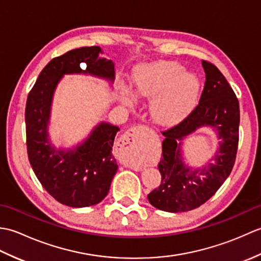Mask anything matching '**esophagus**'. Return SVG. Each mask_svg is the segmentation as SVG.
Wrapping results in <instances>:
<instances>
[{
  "label": "esophagus",
  "instance_id": "obj_1",
  "mask_svg": "<svg viewBox=\"0 0 261 261\" xmlns=\"http://www.w3.org/2000/svg\"><path fill=\"white\" fill-rule=\"evenodd\" d=\"M142 126H137V127H132V129L127 130L124 135V139H123V145L126 146V149H129L131 151V156L129 159L126 160V165H129L130 167L135 168V169H141V165L138 163L137 160V149L139 147V142H140V138H139V129Z\"/></svg>",
  "mask_w": 261,
  "mask_h": 261
}]
</instances>
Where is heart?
<instances>
[{
    "mask_svg": "<svg viewBox=\"0 0 261 261\" xmlns=\"http://www.w3.org/2000/svg\"><path fill=\"white\" fill-rule=\"evenodd\" d=\"M134 93L121 87L120 99L127 107L136 104V96L151 98L150 111L160 124H173L181 120L195 104L199 81L184 66L174 62L141 64L132 75Z\"/></svg>",
    "mask_w": 261,
    "mask_h": 261,
    "instance_id": "heart-1",
    "label": "heart"
}]
</instances>
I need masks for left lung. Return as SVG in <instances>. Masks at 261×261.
Returning a JSON list of instances; mask_svg holds the SVG:
<instances>
[{"label": "left lung", "mask_w": 261, "mask_h": 261, "mask_svg": "<svg viewBox=\"0 0 261 261\" xmlns=\"http://www.w3.org/2000/svg\"><path fill=\"white\" fill-rule=\"evenodd\" d=\"M205 85L195 110L179 124L163 132V158L158 164L162 184L148 195L153 207L165 212H186L201 206L228 178L236 162L240 111L236 94L213 64L202 60ZM202 127L212 128L219 139L213 163L192 168L182 156V141Z\"/></svg>", "instance_id": "8db88e82"}]
</instances>
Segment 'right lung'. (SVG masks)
I'll list each match as a JSON object with an SVG mask.
<instances>
[{"label": "right lung", "instance_id": "1", "mask_svg": "<svg viewBox=\"0 0 261 261\" xmlns=\"http://www.w3.org/2000/svg\"><path fill=\"white\" fill-rule=\"evenodd\" d=\"M102 54L99 47H83L54 58L42 69L27 99V149L31 167L43 188L71 207L92 206L108 195L118 170L112 147L120 129L102 121L76 146L57 148L48 132L54 94L65 75H91L112 85L114 64L101 57Z\"/></svg>", "mask_w": 261, "mask_h": 261}]
</instances>
